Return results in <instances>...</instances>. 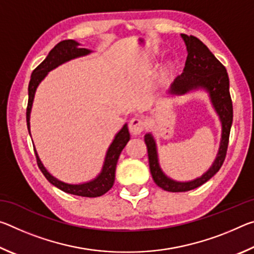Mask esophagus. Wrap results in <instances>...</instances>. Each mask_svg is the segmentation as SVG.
Listing matches in <instances>:
<instances>
[{"label": "esophagus", "instance_id": "esophagus-1", "mask_svg": "<svg viewBox=\"0 0 254 254\" xmlns=\"http://www.w3.org/2000/svg\"><path fill=\"white\" fill-rule=\"evenodd\" d=\"M144 122L139 118H133L130 120V122H128V130H130L133 135L140 134V133L144 130Z\"/></svg>", "mask_w": 254, "mask_h": 254}]
</instances>
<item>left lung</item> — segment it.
I'll return each mask as SVG.
<instances>
[{
    "mask_svg": "<svg viewBox=\"0 0 254 254\" xmlns=\"http://www.w3.org/2000/svg\"><path fill=\"white\" fill-rule=\"evenodd\" d=\"M187 48V59L183 74L179 75L170 85V95L182 96L195 91H205L208 94L214 111L216 112L222 124L220 148L216 158L209 169L200 177L190 182H177L163 173L159 163L157 143L152 133L144 135V142L148 148L149 166L152 178L163 190L171 192L187 191L201 186L217 173L224 162L230 131L233 122V106L230 95V80L225 67L199 39L194 36L182 34Z\"/></svg>",
    "mask_w": 254,
    "mask_h": 254,
    "instance_id": "8db88e82",
    "label": "left lung"
}]
</instances>
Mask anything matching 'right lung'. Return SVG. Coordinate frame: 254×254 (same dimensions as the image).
Masks as SVG:
<instances>
[{"mask_svg":"<svg viewBox=\"0 0 254 254\" xmlns=\"http://www.w3.org/2000/svg\"><path fill=\"white\" fill-rule=\"evenodd\" d=\"M93 51L91 49L81 48V45L79 42L75 40H64L60 41L59 44L56 45L50 53L47 56L46 59L42 62L36 69L32 71L31 79H30L28 93H29V100H28V107H27V126L29 134L31 135L30 132V114H31V109L34 100V94L38 88V86L42 80L46 78L48 72L51 71L58 66L63 65L69 60L84 57L92 54ZM130 140V133H128L127 124L126 123L122 127L117 134H115L113 141L110 144L109 149H107L104 163H103L101 173L98 174L95 178L89 180V182L81 183V184H68L65 182H62L55 176L51 175L48 170L46 169L44 163L41 162L39 156L36 148H34V152H36L37 162L39 166L42 174L50 184L54 186L59 188L60 190L68 192L71 195H77L81 197H98L104 195L112 188L115 180V169H117V163L119 160L120 154H121L122 150L126 147L127 143Z\"/></svg>","mask_w":254,"mask_h":254,"instance_id":"add662e5","label":"right lung"}]
</instances>
